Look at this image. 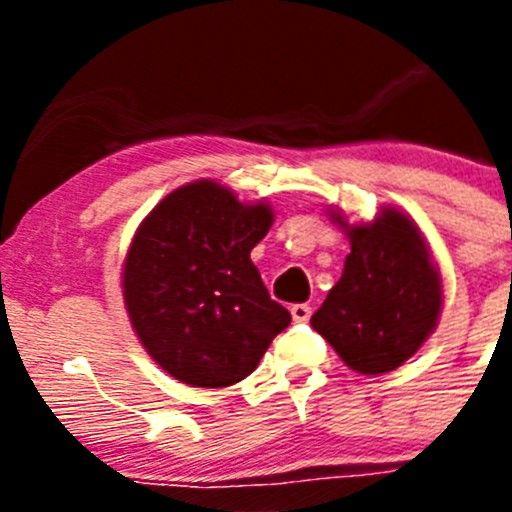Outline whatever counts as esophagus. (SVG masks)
Returning <instances> with one entry per match:
<instances>
[{
    "label": "esophagus",
    "instance_id": "esophagus-1",
    "mask_svg": "<svg viewBox=\"0 0 512 512\" xmlns=\"http://www.w3.org/2000/svg\"><path fill=\"white\" fill-rule=\"evenodd\" d=\"M289 312H292V318L297 320V323H307L312 315V307L305 305V302H300V305H292L289 307Z\"/></svg>",
    "mask_w": 512,
    "mask_h": 512
}]
</instances>
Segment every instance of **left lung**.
<instances>
[{
	"label": "left lung",
	"instance_id": "1",
	"mask_svg": "<svg viewBox=\"0 0 512 512\" xmlns=\"http://www.w3.org/2000/svg\"><path fill=\"white\" fill-rule=\"evenodd\" d=\"M336 223L346 228L341 217ZM351 253L312 328L361 374L392 372L423 346L441 312V279L408 215L382 210L348 228Z\"/></svg>",
	"mask_w": 512,
	"mask_h": 512
}]
</instances>
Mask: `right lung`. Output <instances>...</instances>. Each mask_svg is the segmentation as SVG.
<instances>
[{
    "instance_id": "obj_1",
    "label": "right lung",
    "mask_w": 512,
    "mask_h": 512,
    "mask_svg": "<svg viewBox=\"0 0 512 512\" xmlns=\"http://www.w3.org/2000/svg\"><path fill=\"white\" fill-rule=\"evenodd\" d=\"M269 228V207L241 205L215 182L174 189L140 223L125 259V305L140 343L179 382H241L292 323L251 261Z\"/></svg>"
}]
</instances>
